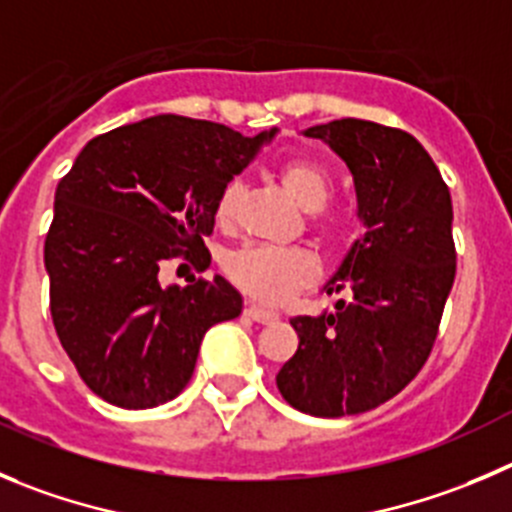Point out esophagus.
I'll return each mask as SVG.
<instances>
[{"label": "esophagus", "instance_id": "1", "mask_svg": "<svg viewBox=\"0 0 512 512\" xmlns=\"http://www.w3.org/2000/svg\"><path fill=\"white\" fill-rule=\"evenodd\" d=\"M246 316L253 321H259V324H271V321L279 319V311H271V309H261L256 304H248L246 306Z\"/></svg>", "mask_w": 512, "mask_h": 512}]
</instances>
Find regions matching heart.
<instances>
[{
	"mask_svg": "<svg viewBox=\"0 0 512 512\" xmlns=\"http://www.w3.org/2000/svg\"><path fill=\"white\" fill-rule=\"evenodd\" d=\"M279 180L284 191L306 211H319L332 193L329 173L319 163L306 158H289L279 165ZM241 186L231 180L218 193L216 221L231 223L236 216ZM319 228L326 236H337L344 228V218L337 213H326L319 218ZM226 274L233 284L246 291L251 299L264 304H281L294 296L301 286L309 284L316 274V264L309 253L291 246H266V243H251L233 251L226 259Z\"/></svg>",
	"mask_w": 512,
	"mask_h": 512,
	"instance_id": "heart-1",
	"label": "heart"
}]
</instances>
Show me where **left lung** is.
I'll return each instance as SVG.
<instances>
[{
    "label": "left lung",
    "mask_w": 512,
    "mask_h": 512,
    "mask_svg": "<svg viewBox=\"0 0 512 512\" xmlns=\"http://www.w3.org/2000/svg\"><path fill=\"white\" fill-rule=\"evenodd\" d=\"M304 135L347 163L364 236L324 284L326 294L349 289L352 299L291 319L299 349L276 387L306 415H359L402 392L430 357L455 281L452 201L405 130L344 118Z\"/></svg>",
    "instance_id": "left-lung-1"
}]
</instances>
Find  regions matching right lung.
<instances>
[{
    "instance_id": "1",
    "label": "right lung",
    "mask_w": 512,
    "mask_h": 512,
    "mask_svg": "<svg viewBox=\"0 0 512 512\" xmlns=\"http://www.w3.org/2000/svg\"><path fill=\"white\" fill-rule=\"evenodd\" d=\"M274 135L155 115L80 150L55 191L45 269L57 337L97 397L125 410L170 402L208 329L241 314L223 276L160 286L158 274L178 256L211 264L218 193Z\"/></svg>"
}]
</instances>
